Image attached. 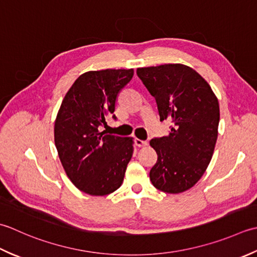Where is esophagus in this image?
I'll use <instances>...</instances> for the list:
<instances>
[{"instance_id": "1", "label": "esophagus", "mask_w": 257, "mask_h": 257, "mask_svg": "<svg viewBox=\"0 0 257 257\" xmlns=\"http://www.w3.org/2000/svg\"><path fill=\"white\" fill-rule=\"evenodd\" d=\"M135 143H136V145L139 146V148H144V146L149 144L148 141H143V140H140V139H136Z\"/></svg>"}]
</instances>
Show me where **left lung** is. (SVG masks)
I'll use <instances>...</instances> for the list:
<instances>
[{"label":"left lung","instance_id":"left-lung-1","mask_svg":"<svg viewBox=\"0 0 257 257\" xmlns=\"http://www.w3.org/2000/svg\"><path fill=\"white\" fill-rule=\"evenodd\" d=\"M136 73L155 97L161 121H172L169 135L150 142L158 153L150 180L162 192L182 193L196 184L211 162L219 123L217 97L186 65L141 67Z\"/></svg>","mask_w":257,"mask_h":257}]
</instances>
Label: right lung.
Masks as SVG:
<instances>
[{"mask_svg":"<svg viewBox=\"0 0 257 257\" xmlns=\"http://www.w3.org/2000/svg\"><path fill=\"white\" fill-rule=\"evenodd\" d=\"M133 69L90 71L77 77L63 98L54 125V142L66 175L78 190L94 196L122 185L133 155V139L101 132L114 115L119 91Z\"/></svg>","mask_w":257,"mask_h":257,"instance_id":"add662e5","label":"right lung"}]
</instances>
